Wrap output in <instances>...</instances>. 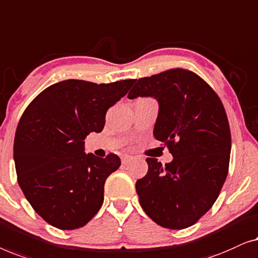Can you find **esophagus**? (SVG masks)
<instances>
[{"label": "esophagus", "mask_w": 258, "mask_h": 258, "mask_svg": "<svg viewBox=\"0 0 258 258\" xmlns=\"http://www.w3.org/2000/svg\"><path fill=\"white\" fill-rule=\"evenodd\" d=\"M133 160V157H132V155H127V154H126V155H122V157H121V162H122V164H128V162L130 161H132Z\"/></svg>", "instance_id": "esophagus-1"}]
</instances>
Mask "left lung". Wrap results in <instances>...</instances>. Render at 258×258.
<instances>
[{"mask_svg":"<svg viewBox=\"0 0 258 258\" xmlns=\"http://www.w3.org/2000/svg\"><path fill=\"white\" fill-rule=\"evenodd\" d=\"M127 97L159 101L153 133L173 155L165 166L146 159L148 172L136 183L141 207L164 228L193 226L213 207L229 169L231 136L222 101L200 76L181 68L138 79Z\"/></svg>","mask_w":258,"mask_h":258,"instance_id":"8db88e82","label":"left lung"}]
</instances>
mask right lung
I'll return each mask as SVG.
<instances>
[{"label": "right lung", "instance_id": "right-lung-1", "mask_svg": "<svg viewBox=\"0 0 258 258\" xmlns=\"http://www.w3.org/2000/svg\"><path fill=\"white\" fill-rule=\"evenodd\" d=\"M134 82L68 79L50 85L25 108L14 140L17 182L45 222L78 229L100 209L105 181L121 162L114 153L86 154L84 139L103 131L107 110Z\"/></svg>", "mask_w": 258, "mask_h": 258}]
</instances>
